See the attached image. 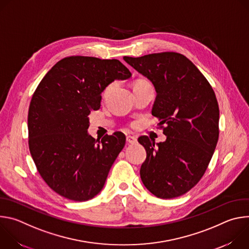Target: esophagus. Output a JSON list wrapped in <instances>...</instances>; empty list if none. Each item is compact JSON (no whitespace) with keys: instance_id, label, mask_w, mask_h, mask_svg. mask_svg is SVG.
Instances as JSON below:
<instances>
[{"instance_id":"1","label":"esophagus","mask_w":249,"mask_h":249,"mask_svg":"<svg viewBox=\"0 0 249 249\" xmlns=\"http://www.w3.org/2000/svg\"><path fill=\"white\" fill-rule=\"evenodd\" d=\"M126 141L128 144H136L137 143V138L135 136H127L126 137Z\"/></svg>"}]
</instances>
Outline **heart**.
<instances>
[{"instance_id":"b5f03b06","label":"heart","mask_w":249,"mask_h":249,"mask_svg":"<svg viewBox=\"0 0 249 249\" xmlns=\"http://www.w3.org/2000/svg\"><path fill=\"white\" fill-rule=\"evenodd\" d=\"M147 81H145V80H140V81H138L136 84H139V83H146ZM112 87H113V84H111V85H109L107 88L105 89V90H104V92H103V95H106L107 94L109 91H110V89H112Z\"/></svg>"}]
</instances>
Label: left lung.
<instances>
[{
	"label": "left lung",
	"mask_w": 249,
	"mask_h": 249,
	"mask_svg": "<svg viewBox=\"0 0 249 249\" xmlns=\"http://www.w3.org/2000/svg\"><path fill=\"white\" fill-rule=\"evenodd\" d=\"M123 59L154 85L157 97L152 115L166 136L156 146L147 136L138 139L147 152L141 179L158 198L181 196L201 179L218 143L220 111L215 92L182 54L162 52Z\"/></svg>",
	"instance_id": "8db88e82"
}]
</instances>
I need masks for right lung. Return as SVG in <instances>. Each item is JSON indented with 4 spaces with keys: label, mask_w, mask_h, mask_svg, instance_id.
I'll return each instance as SVG.
<instances>
[{
    "label": "right lung",
    "mask_w": 249,
    "mask_h": 249,
    "mask_svg": "<svg viewBox=\"0 0 249 249\" xmlns=\"http://www.w3.org/2000/svg\"><path fill=\"white\" fill-rule=\"evenodd\" d=\"M132 77L116 59L72 56L56 63L35 89L28 109V146L47 185L73 201L96 196L125 146L121 132L101 141L89 132L91 110L112 82Z\"/></svg>",
    "instance_id": "obj_1"
}]
</instances>
